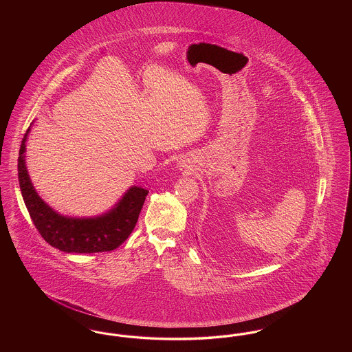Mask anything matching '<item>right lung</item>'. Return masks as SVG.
Returning a JSON list of instances; mask_svg holds the SVG:
<instances>
[{
    "instance_id": "right-lung-1",
    "label": "right lung",
    "mask_w": 352,
    "mask_h": 352,
    "mask_svg": "<svg viewBox=\"0 0 352 352\" xmlns=\"http://www.w3.org/2000/svg\"><path fill=\"white\" fill-rule=\"evenodd\" d=\"M22 138L18 157L19 187L35 228L51 247L67 253L109 252L120 247L132 234L146 199L148 190L131 187L115 208L98 218H67L52 211L34 190L25 165L26 138Z\"/></svg>"
}]
</instances>
